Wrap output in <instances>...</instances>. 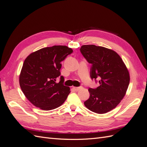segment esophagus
I'll list each match as a JSON object with an SVG mask.
<instances>
[{"label": "esophagus", "instance_id": "obj_1", "mask_svg": "<svg viewBox=\"0 0 147 147\" xmlns=\"http://www.w3.org/2000/svg\"><path fill=\"white\" fill-rule=\"evenodd\" d=\"M82 88H83L82 86H79V87H74L73 88H74V90L77 91H78V90H81V89H82Z\"/></svg>", "mask_w": 147, "mask_h": 147}]
</instances>
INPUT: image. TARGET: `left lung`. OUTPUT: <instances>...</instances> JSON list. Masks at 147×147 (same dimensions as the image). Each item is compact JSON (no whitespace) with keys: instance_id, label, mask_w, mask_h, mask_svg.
<instances>
[{"instance_id":"obj_1","label":"left lung","mask_w":147,"mask_h":147,"mask_svg":"<svg viewBox=\"0 0 147 147\" xmlns=\"http://www.w3.org/2000/svg\"><path fill=\"white\" fill-rule=\"evenodd\" d=\"M80 52L89 63L91 79H99V86L89 88L90 96L84 102L92 112L102 114L115 109L125 96L129 84V71L115 51L94 45H83Z\"/></svg>"}]
</instances>
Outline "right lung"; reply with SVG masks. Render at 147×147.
Listing matches in <instances>:
<instances>
[{"label":"right lung","instance_id":"1","mask_svg":"<svg viewBox=\"0 0 147 147\" xmlns=\"http://www.w3.org/2000/svg\"><path fill=\"white\" fill-rule=\"evenodd\" d=\"M73 52L64 45H55L38 50L30 54L23 65L20 85L31 103L43 110L59 107L66 100L70 88L64 86V78L61 75V62Z\"/></svg>","mask_w":147,"mask_h":147}]
</instances>
